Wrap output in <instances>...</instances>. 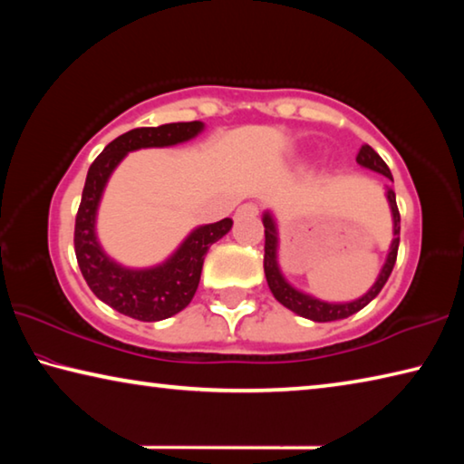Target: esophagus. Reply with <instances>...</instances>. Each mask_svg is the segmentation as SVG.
I'll return each instance as SVG.
<instances>
[{
    "label": "esophagus",
    "mask_w": 464,
    "mask_h": 464,
    "mask_svg": "<svg viewBox=\"0 0 464 464\" xmlns=\"http://www.w3.org/2000/svg\"><path fill=\"white\" fill-rule=\"evenodd\" d=\"M243 215L256 217V215H257V207H256V204H251V202L241 204V207L237 208V217H243Z\"/></svg>",
    "instance_id": "1"
}]
</instances>
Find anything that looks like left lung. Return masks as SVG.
Masks as SVG:
<instances>
[{"instance_id": "8db88e82", "label": "left lung", "mask_w": 464, "mask_h": 464, "mask_svg": "<svg viewBox=\"0 0 464 464\" xmlns=\"http://www.w3.org/2000/svg\"><path fill=\"white\" fill-rule=\"evenodd\" d=\"M358 166H362L366 169H372L376 174L384 176L392 182L391 169L387 168V163L381 160V155L374 151L371 145H362L360 147V153L356 157ZM387 202L391 208V218H392V241L389 246V254L387 260H384L382 268L376 276L374 285L366 290L362 296L354 298V301H345V303H332V301H321V298L313 296L304 290H298L296 286L290 285L286 280L285 274L280 270L278 264V249H280V237H278V223L274 218L272 210H266L262 215V223H264V233H266V247H264V272H266V280H268V286L272 290L274 298L280 304H285L286 309H290L296 315H301L304 319L317 321V324H325V321H337V319H345L350 315H354L360 309H364L372 298L381 293L384 282L389 280L392 266H395L397 260V249H399V231H401V217H399V208H397V198L392 188L387 186Z\"/></svg>"}]
</instances>
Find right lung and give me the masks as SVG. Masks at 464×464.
Wrapping results in <instances>:
<instances>
[{"instance_id": "add662e5", "label": "right lung", "mask_w": 464, "mask_h": 464, "mask_svg": "<svg viewBox=\"0 0 464 464\" xmlns=\"http://www.w3.org/2000/svg\"><path fill=\"white\" fill-rule=\"evenodd\" d=\"M204 122H171L132 129L106 145L88 169L82 204L75 218V256L85 282L102 303L139 321H161L190 304L198 288L208 247L231 231L233 221L198 225L166 260L149 268H129L110 257L98 239V208L106 184L130 151L149 147H174L198 137Z\"/></svg>"}]
</instances>
